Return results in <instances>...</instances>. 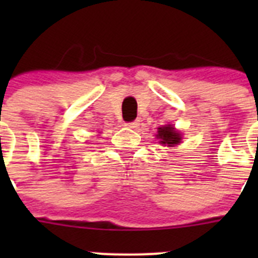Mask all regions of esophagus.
<instances>
[{"label": "esophagus", "mask_w": 258, "mask_h": 258, "mask_svg": "<svg viewBox=\"0 0 258 258\" xmlns=\"http://www.w3.org/2000/svg\"><path fill=\"white\" fill-rule=\"evenodd\" d=\"M125 126L126 127H129V129H137V127L140 126V122L137 121H132V122H126V124H125Z\"/></svg>", "instance_id": "obj_1"}]
</instances>
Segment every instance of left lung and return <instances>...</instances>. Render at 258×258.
Listing matches in <instances>:
<instances>
[{
  "mask_svg": "<svg viewBox=\"0 0 258 258\" xmlns=\"http://www.w3.org/2000/svg\"><path fill=\"white\" fill-rule=\"evenodd\" d=\"M156 138L159 143L163 146H168V147H174V146L179 145L182 141V136L178 131H175L173 125H164L161 127H157Z\"/></svg>",
  "mask_w": 258,
  "mask_h": 258,
  "instance_id": "obj_1",
  "label": "left lung"
}]
</instances>
